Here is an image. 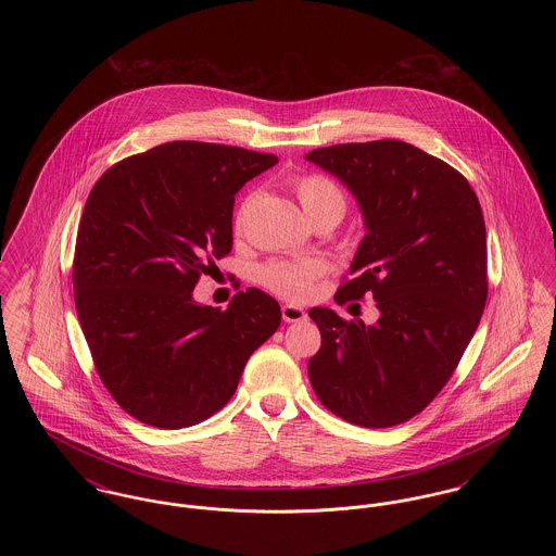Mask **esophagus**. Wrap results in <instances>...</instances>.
<instances>
[{"instance_id":"1","label":"esophagus","mask_w":556,"mask_h":556,"mask_svg":"<svg viewBox=\"0 0 556 556\" xmlns=\"http://www.w3.org/2000/svg\"><path fill=\"white\" fill-rule=\"evenodd\" d=\"M281 317H283L286 323H298V320H304L308 315H306V311H304L302 306L286 304V306L281 308Z\"/></svg>"}]
</instances>
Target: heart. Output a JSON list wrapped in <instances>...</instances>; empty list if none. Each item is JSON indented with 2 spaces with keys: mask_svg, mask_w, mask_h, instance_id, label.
I'll list each match as a JSON object with an SVG mask.
<instances>
[{
  "mask_svg": "<svg viewBox=\"0 0 556 556\" xmlns=\"http://www.w3.org/2000/svg\"><path fill=\"white\" fill-rule=\"evenodd\" d=\"M295 195L306 212L308 218L317 216L320 212L338 211L344 214V195L333 181L320 175H304L293 181ZM243 212L239 214V220L243 218ZM323 263L304 258V261H268L258 266V281L279 295L290 300H304L311 295L315 288V281L323 273Z\"/></svg>",
  "mask_w": 556,
  "mask_h": 556,
  "instance_id": "1",
  "label": "heart"
}]
</instances>
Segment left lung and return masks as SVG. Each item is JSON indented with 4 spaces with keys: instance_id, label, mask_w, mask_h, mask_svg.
Instances as JSON below:
<instances>
[{
    "instance_id": "1",
    "label": "left lung",
    "mask_w": 556,
    "mask_h": 556,
    "mask_svg": "<svg viewBox=\"0 0 556 556\" xmlns=\"http://www.w3.org/2000/svg\"><path fill=\"white\" fill-rule=\"evenodd\" d=\"M306 160L350 189L367 229L336 302L370 293L379 308L372 325L308 311L323 338L308 361L313 390L348 424H404L446 386L483 313L479 200L444 160L397 139L317 148Z\"/></svg>"
}]
</instances>
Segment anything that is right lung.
Instances as JSON below:
<instances>
[{"instance_id":"1","label":"right lung","mask_w":556,"mask_h":556,"mask_svg":"<svg viewBox=\"0 0 556 556\" xmlns=\"http://www.w3.org/2000/svg\"><path fill=\"white\" fill-rule=\"evenodd\" d=\"M277 162L170 141L114 164L91 189L73 266L77 315L108 392L141 424L208 419L277 331L281 308L265 291H239L227 311L191 293L233 248L236 193Z\"/></svg>"}]
</instances>
